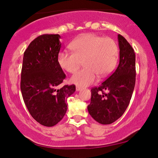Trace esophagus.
Here are the masks:
<instances>
[{
	"label": "esophagus",
	"instance_id": "34e87169",
	"mask_svg": "<svg viewBox=\"0 0 158 158\" xmlns=\"http://www.w3.org/2000/svg\"><path fill=\"white\" fill-rule=\"evenodd\" d=\"M82 89L81 87H80V86H76V90L77 91H80Z\"/></svg>",
	"mask_w": 158,
	"mask_h": 158
}]
</instances>
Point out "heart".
<instances>
[{
	"mask_svg": "<svg viewBox=\"0 0 158 158\" xmlns=\"http://www.w3.org/2000/svg\"><path fill=\"white\" fill-rule=\"evenodd\" d=\"M69 47L73 53L60 52L57 62L66 72L74 73L83 62L85 68L70 79L71 83L81 87L92 84L98 75L105 77L111 74L117 63L118 49L111 38L85 34L75 39Z\"/></svg>",
	"mask_w": 158,
	"mask_h": 158,
	"instance_id": "obj_1",
	"label": "heart"
}]
</instances>
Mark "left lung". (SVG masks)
I'll use <instances>...</instances> for the list:
<instances>
[{"instance_id":"1","label":"left lung","mask_w":158,"mask_h":158,"mask_svg":"<svg viewBox=\"0 0 158 158\" xmlns=\"http://www.w3.org/2000/svg\"><path fill=\"white\" fill-rule=\"evenodd\" d=\"M119 63L111 75L99 87L91 89L90 115L101 124H110L119 118L130 102L135 85V53L126 39L118 34ZM105 90L108 92L105 93Z\"/></svg>"}]
</instances>
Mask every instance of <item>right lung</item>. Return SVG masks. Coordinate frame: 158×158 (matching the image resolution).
Wrapping results in <instances>:
<instances>
[{"mask_svg": "<svg viewBox=\"0 0 158 158\" xmlns=\"http://www.w3.org/2000/svg\"><path fill=\"white\" fill-rule=\"evenodd\" d=\"M61 38L59 34H43L30 43L23 53L21 90L25 105L36 122L52 127L64 117L67 99L75 85L59 88L65 74L57 62Z\"/></svg>", "mask_w": 158, "mask_h": 158, "instance_id": "add662e5", "label": "right lung"}]
</instances>
